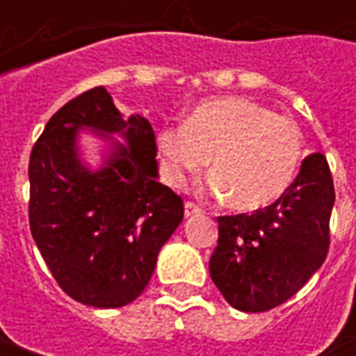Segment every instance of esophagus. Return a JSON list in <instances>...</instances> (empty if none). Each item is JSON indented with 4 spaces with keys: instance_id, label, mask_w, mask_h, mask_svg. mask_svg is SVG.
Segmentation results:
<instances>
[{
    "instance_id": "esophagus-1",
    "label": "esophagus",
    "mask_w": 356,
    "mask_h": 356,
    "mask_svg": "<svg viewBox=\"0 0 356 356\" xmlns=\"http://www.w3.org/2000/svg\"><path fill=\"white\" fill-rule=\"evenodd\" d=\"M200 213H202L200 206H196L194 202H186V204H185V217L200 216Z\"/></svg>"
}]
</instances>
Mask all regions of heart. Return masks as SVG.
Returning a JSON list of instances; mask_svg holds the SVG:
<instances>
[{
  "label": "heart",
  "mask_w": 356,
  "mask_h": 356,
  "mask_svg": "<svg viewBox=\"0 0 356 356\" xmlns=\"http://www.w3.org/2000/svg\"><path fill=\"white\" fill-rule=\"evenodd\" d=\"M156 140L171 185L185 186L209 160L211 193L242 211L267 208L288 193L303 158L298 125L236 97L196 104L185 124L163 127Z\"/></svg>",
  "instance_id": "heart-1"
}]
</instances>
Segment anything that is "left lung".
<instances>
[{
	"instance_id": "left-lung-1",
	"label": "left lung",
	"mask_w": 356,
	"mask_h": 356,
	"mask_svg": "<svg viewBox=\"0 0 356 356\" xmlns=\"http://www.w3.org/2000/svg\"><path fill=\"white\" fill-rule=\"evenodd\" d=\"M334 202L328 160L313 152L275 204L217 217L209 275L223 298L238 311L263 313L298 293L328 255Z\"/></svg>"
}]
</instances>
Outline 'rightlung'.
I'll use <instances>...</instances> for the list:
<instances>
[{"label": "right lung", "mask_w": 356, "mask_h": 356, "mask_svg": "<svg viewBox=\"0 0 356 356\" xmlns=\"http://www.w3.org/2000/svg\"><path fill=\"white\" fill-rule=\"evenodd\" d=\"M80 129L122 134L126 147L91 172L77 154ZM156 135L147 118H124L93 88L57 110L30 163V231L63 290L83 305L124 307L150 282L162 246L183 221L181 196L158 183Z\"/></svg>", "instance_id": "add662e5"}]
</instances>
